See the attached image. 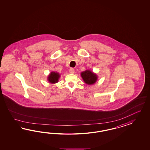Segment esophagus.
Segmentation results:
<instances>
[{
  "instance_id": "34e87169",
  "label": "esophagus",
  "mask_w": 150,
  "mask_h": 150,
  "mask_svg": "<svg viewBox=\"0 0 150 150\" xmlns=\"http://www.w3.org/2000/svg\"><path fill=\"white\" fill-rule=\"evenodd\" d=\"M69 72H70V73H71V74H74V73H75V69L73 68H71L69 69Z\"/></svg>"
}]
</instances>
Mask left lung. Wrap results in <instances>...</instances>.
Here are the masks:
<instances>
[{
    "label": "left lung",
    "mask_w": 150,
    "mask_h": 150,
    "mask_svg": "<svg viewBox=\"0 0 150 150\" xmlns=\"http://www.w3.org/2000/svg\"><path fill=\"white\" fill-rule=\"evenodd\" d=\"M82 78L85 82L88 85H92L97 81V75L90 70H86L81 74Z\"/></svg>",
    "instance_id": "obj_1"
}]
</instances>
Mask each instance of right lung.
I'll return each instance as SVG.
<instances>
[{
	"label": "right lung",
	"instance_id": "obj_1",
	"mask_svg": "<svg viewBox=\"0 0 150 150\" xmlns=\"http://www.w3.org/2000/svg\"><path fill=\"white\" fill-rule=\"evenodd\" d=\"M59 76H60V75L58 73L52 72L48 76V81L52 83H57L58 81Z\"/></svg>",
	"mask_w": 150,
	"mask_h": 150
}]
</instances>
